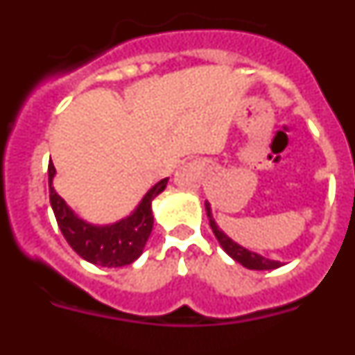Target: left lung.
Listing matches in <instances>:
<instances>
[{"mask_svg":"<svg viewBox=\"0 0 355 355\" xmlns=\"http://www.w3.org/2000/svg\"><path fill=\"white\" fill-rule=\"evenodd\" d=\"M205 208H206V215H208L209 227H211L213 234H215V238L218 240V243H220L222 249H224L225 252H227L229 256L234 259V261H238L240 265H243L245 268H249V270H275V268H279V266H281V261L265 258V256H261V254L254 252V250H250V249H245V247H241L240 243H236L234 240H231V238H229L227 234H225L224 231L218 227V224L215 222V218H213L211 205H209L208 200L205 202Z\"/></svg>","mask_w":355,"mask_h":355,"instance_id":"left-lung-1","label":"left lung"}]
</instances>
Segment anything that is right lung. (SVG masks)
I'll return each mask as SVG.
<instances>
[{"label":"right lung","instance_id":"add662e5","mask_svg":"<svg viewBox=\"0 0 355 355\" xmlns=\"http://www.w3.org/2000/svg\"><path fill=\"white\" fill-rule=\"evenodd\" d=\"M55 174V165L49 162V202H51L58 227L72 250L81 256L85 261L97 266H108V268L131 265L135 259H139L150 236L153 224H155L153 200L165 190L168 178L158 181L155 187H150L130 215L110 222V224H92V222L81 218L56 193L55 187H53Z\"/></svg>","mask_w":355,"mask_h":355}]
</instances>
